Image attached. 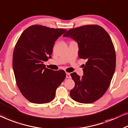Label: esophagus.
I'll return each instance as SVG.
<instances>
[{
    "label": "esophagus",
    "mask_w": 128,
    "mask_h": 128,
    "mask_svg": "<svg viewBox=\"0 0 128 128\" xmlns=\"http://www.w3.org/2000/svg\"><path fill=\"white\" fill-rule=\"evenodd\" d=\"M66 78H68V79H70V78H71V76H70V73H67V72H66Z\"/></svg>",
    "instance_id": "obj_1"
}]
</instances>
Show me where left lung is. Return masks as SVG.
Returning a JSON list of instances; mask_svg holds the SVG:
<instances>
[{"label": "left lung", "instance_id": "left-lung-1", "mask_svg": "<svg viewBox=\"0 0 128 128\" xmlns=\"http://www.w3.org/2000/svg\"><path fill=\"white\" fill-rule=\"evenodd\" d=\"M63 36L77 42L79 58L87 60L82 77L70 74L75 86L70 96L79 103L94 102L106 92L115 71L116 56L111 38L104 28L94 24L71 28Z\"/></svg>", "mask_w": 128, "mask_h": 128}]
</instances>
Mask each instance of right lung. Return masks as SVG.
I'll list each match as a JSON object with an SVG mask.
<instances>
[{"label":"right lung","mask_w":128,"mask_h":128,"mask_svg":"<svg viewBox=\"0 0 128 128\" xmlns=\"http://www.w3.org/2000/svg\"><path fill=\"white\" fill-rule=\"evenodd\" d=\"M66 30L32 25L23 32L15 45L12 67L20 92L30 102L46 104L53 100L66 77L63 70L45 68L55 41Z\"/></svg>","instance_id":"add662e5"}]
</instances>
